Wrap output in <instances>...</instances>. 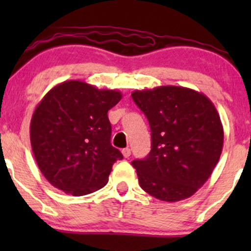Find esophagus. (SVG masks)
Masks as SVG:
<instances>
[{
    "mask_svg": "<svg viewBox=\"0 0 251 251\" xmlns=\"http://www.w3.org/2000/svg\"><path fill=\"white\" fill-rule=\"evenodd\" d=\"M121 153H123V155L125 156V158H128V156L131 155V149L130 148H124L123 151H121Z\"/></svg>",
    "mask_w": 251,
    "mask_h": 251,
    "instance_id": "34e87169",
    "label": "esophagus"
}]
</instances>
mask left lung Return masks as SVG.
Masks as SVG:
<instances>
[{
  "instance_id": "8db88e82",
  "label": "left lung",
  "mask_w": 251,
  "mask_h": 251,
  "mask_svg": "<svg viewBox=\"0 0 251 251\" xmlns=\"http://www.w3.org/2000/svg\"><path fill=\"white\" fill-rule=\"evenodd\" d=\"M131 96L151 131V153L132 161L141 188L169 203L189 198L211 176L222 153L224 126L214 103L181 86Z\"/></svg>"
}]
</instances>
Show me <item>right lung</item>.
I'll return each instance as SVG.
<instances>
[{"mask_svg": "<svg viewBox=\"0 0 251 251\" xmlns=\"http://www.w3.org/2000/svg\"><path fill=\"white\" fill-rule=\"evenodd\" d=\"M121 92L98 90L80 80L58 83L32 114L30 142L42 175L55 188L80 197L108 183L120 151L110 143L108 110Z\"/></svg>", "mask_w": 251, "mask_h": 251, "instance_id": "1", "label": "right lung"}]
</instances>
